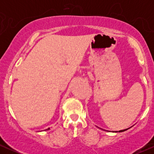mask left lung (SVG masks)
I'll return each mask as SVG.
<instances>
[{
  "mask_svg": "<svg viewBox=\"0 0 154 154\" xmlns=\"http://www.w3.org/2000/svg\"><path fill=\"white\" fill-rule=\"evenodd\" d=\"M129 129V128H128ZM128 129H125V130H119V132H124V131H125V130H128ZM115 132H117V131H115Z\"/></svg>",
  "mask_w": 154,
  "mask_h": 154,
  "instance_id": "1",
  "label": "left lung"
}]
</instances>
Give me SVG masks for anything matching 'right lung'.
Here are the masks:
<instances>
[{"mask_svg": "<svg viewBox=\"0 0 154 154\" xmlns=\"http://www.w3.org/2000/svg\"><path fill=\"white\" fill-rule=\"evenodd\" d=\"M49 129H50V128H48V129H47V130H49Z\"/></svg>", "mask_w": 154, "mask_h": 154, "instance_id": "right-lung-1", "label": "right lung"}]
</instances>
